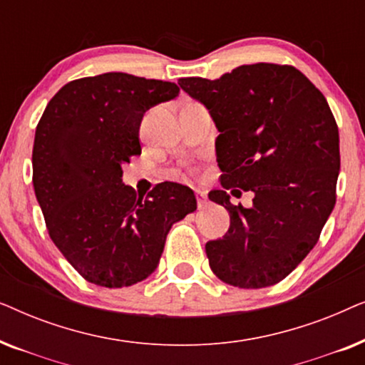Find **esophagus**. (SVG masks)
<instances>
[{
	"mask_svg": "<svg viewBox=\"0 0 365 365\" xmlns=\"http://www.w3.org/2000/svg\"><path fill=\"white\" fill-rule=\"evenodd\" d=\"M196 199H197V207L201 209V207H204L207 204V196H206V192H202V191H196Z\"/></svg>",
	"mask_w": 365,
	"mask_h": 365,
	"instance_id": "esophagus-1",
	"label": "esophagus"
}]
</instances>
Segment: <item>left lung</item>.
<instances>
[{
	"mask_svg": "<svg viewBox=\"0 0 365 365\" xmlns=\"http://www.w3.org/2000/svg\"><path fill=\"white\" fill-rule=\"evenodd\" d=\"M179 86L209 109L219 129L222 189L209 199L229 211L222 239L206 254L222 282L261 289L281 282L311 252L336 204L339 129L324 94L289 64H244L219 79ZM255 192L251 210L227 190Z\"/></svg>",
	"mask_w": 365,
	"mask_h": 365,
	"instance_id": "left-lung-1",
	"label": "left lung"
}]
</instances>
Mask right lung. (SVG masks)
<instances>
[{
  "mask_svg": "<svg viewBox=\"0 0 365 365\" xmlns=\"http://www.w3.org/2000/svg\"><path fill=\"white\" fill-rule=\"evenodd\" d=\"M178 84L104 73L69 81L36 126L33 186L49 237L88 282L128 287L158 267L169 229L196 211L186 186L161 182L138 196L123 163L141 154L139 128Z\"/></svg>",
  "mask_w": 365,
  "mask_h": 365,
  "instance_id": "obj_1",
  "label": "right lung"
}]
</instances>
